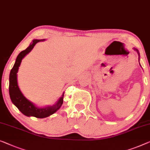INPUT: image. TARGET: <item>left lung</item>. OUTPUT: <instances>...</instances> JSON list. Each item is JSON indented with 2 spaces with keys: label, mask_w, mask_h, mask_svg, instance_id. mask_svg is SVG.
<instances>
[{
  "label": "left lung",
  "mask_w": 150,
  "mask_h": 150,
  "mask_svg": "<svg viewBox=\"0 0 150 150\" xmlns=\"http://www.w3.org/2000/svg\"><path fill=\"white\" fill-rule=\"evenodd\" d=\"M136 51H137V52H138V50H137V49H136ZM138 54H139V52H138Z\"/></svg>",
  "instance_id": "obj_1"
}]
</instances>
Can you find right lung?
I'll use <instances>...</instances> for the list:
<instances>
[{
  "mask_svg": "<svg viewBox=\"0 0 150 150\" xmlns=\"http://www.w3.org/2000/svg\"><path fill=\"white\" fill-rule=\"evenodd\" d=\"M40 41L41 40H34L32 44H30L26 49L21 51L17 57L16 63L10 72L8 89H9V95L11 101L22 114L27 116H34L36 118H43L54 114L57 110L59 109L63 103L64 93H63L62 96L60 97L59 101L55 105L45 108H38L23 96L21 91L19 90L17 80V73L21 60L29 52L31 51L34 45Z\"/></svg>",
  "mask_w": 150,
  "mask_h": 150,
  "instance_id": "1",
  "label": "right lung"
}]
</instances>
